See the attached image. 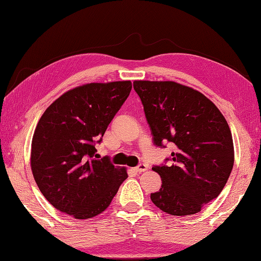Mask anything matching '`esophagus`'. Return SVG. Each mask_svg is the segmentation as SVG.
I'll use <instances>...</instances> for the list:
<instances>
[{
    "mask_svg": "<svg viewBox=\"0 0 261 261\" xmlns=\"http://www.w3.org/2000/svg\"><path fill=\"white\" fill-rule=\"evenodd\" d=\"M135 170H136V172H139V173H143L145 171H148V166L145 165V164H140V165L136 167Z\"/></svg>",
    "mask_w": 261,
    "mask_h": 261,
    "instance_id": "obj_1",
    "label": "esophagus"
}]
</instances>
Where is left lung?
<instances>
[{
  "label": "left lung",
  "mask_w": 261,
  "mask_h": 261,
  "mask_svg": "<svg viewBox=\"0 0 261 261\" xmlns=\"http://www.w3.org/2000/svg\"><path fill=\"white\" fill-rule=\"evenodd\" d=\"M153 143L171 142V165L153 166L162 188L152 203L172 216L198 213L217 198L234 165L230 128L212 100L174 81L136 80ZM167 161V159H166Z\"/></svg>",
  "instance_id": "8db88e82"
}]
</instances>
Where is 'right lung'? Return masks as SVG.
<instances>
[{"mask_svg": "<svg viewBox=\"0 0 261 261\" xmlns=\"http://www.w3.org/2000/svg\"><path fill=\"white\" fill-rule=\"evenodd\" d=\"M132 90L130 81L93 82L64 93L36 125L31 168L45 199L63 213L89 219L107 210L127 179L125 167L96 159L95 144Z\"/></svg>", "mask_w": 261, "mask_h": 261, "instance_id": "1", "label": "right lung"}]
</instances>
